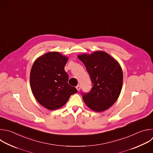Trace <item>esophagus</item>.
Here are the masks:
<instances>
[{
    "mask_svg": "<svg viewBox=\"0 0 153 153\" xmlns=\"http://www.w3.org/2000/svg\"><path fill=\"white\" fill-rule=\"evenodd\" d=\"M80 88H81V86H80V85H79L76 86V89H77V90L78 91L80 89Z\"/></svg>",
    "mask_w": 153,
    "mask_h": 153,
    "instance_id": "34e87169",
    "label": "esophagus"
}]
</instances>
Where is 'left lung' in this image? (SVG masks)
<instances>
[{"label": "left lung", "instance_id": "left-lung-1", "mask_svg": "<svg viewBox=\"0 0 153 153\" xmlns=\"http://www.w3.org/2000/svg\"><path fill=\"white\" fill-rule=\"evenodd\" d=\"M77 57L86 67L92 84L89 92H81L85 103L97 112L109 109L116 102L122 89L123 74L120 65L103 51Z\"/></svg>", "mask_w": 153, "mask_h": 153}]
</instances>
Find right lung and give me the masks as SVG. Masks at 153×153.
<instances>
[{"mask_svg":"<svg viewBox=\"0 0 153 153\" xmlns=\"http://www.w3.org/2000/svg\"><path fill=\"white\" fill-rule=\"evenodd\" d=\"M68 60L59 52H48L37 58L31 68L32 92L38 102L48 110L61 108L77 92L68 83L69 77L64 70Z\"/></svg>","mask_w":153,"mask_h":153,"instance_id":"add662e5","label":"right lung"}]
</instances>
